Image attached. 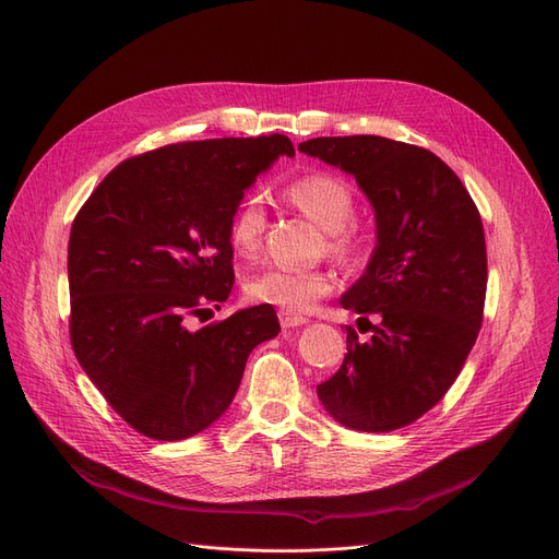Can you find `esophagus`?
I'll use <instances>...</instances> for the list:
<instances>
[{"mask_svg": "<svg viewBox=\"0 0 559 559\" xmlns=\"http://www.w3.org/2000/svg\"><path fill=\"white\" fill-rule=\"evenodd\" d=\"M278 320H281V326H283V329H295V326H301V324L308 322V320L304 318V314L289 312V310H281V312H278Z\"/></svg>", "mask_w": 559, "mask_h": 559, "instance_id": "esophagus-1", "label": "esophagus"}]
</instances>
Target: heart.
<instances>
[{
    "mask_svg": "<svg viewBox=\"0 0 559 559\" xmlns=\"http://www.w3.org/2000/svg\"><path fill=\"white\" fill-rule=\"evenodd\" d=\"M287 201L322 230H326V251L337 260L356 258L360 241L349 226L356 199L352 187L333 174H310L285 189ZM266 224L264 203L258 193L245 197L228 222V245L239 258H253L262 245ZM331 276L322 270H287L266 266L247 281V295L253 301L278 306L289 312H306L329 295Z\"/></svg>",
    "mask_w": 559,
    "mask_h": 559,
    "instance_id": "1",
    "label": "heart"
}]
</instances>
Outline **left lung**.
Instances as JSON below:
<instances>
[{
    "mask_svg": "<svg viewBox=\"0 0 559 559\" xmlns=\"http://www.w3.org/2000/svg\"><path fill=\"white\" fill-rule=\"evenodd\" d=\"M299 151L352 174L377 216L368 270L340 304L379 324L368 343L347 326L343 366L318 395L345 427H406L443 400L481 326L487 245L477 205L420 145L356 134L310 139Z\"/></svg>",
    "mask_w": 559,
    "mask_h": 559,
    "instance_id": "8db88e82",
    "label": "left lung"
}]
</instances>
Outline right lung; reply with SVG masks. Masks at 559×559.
Wrapping results in <instances>:
<instances>
[{
    "label": "right lung",
    "instance_id": "right-lung-1",
    "mask_svg": "<svg viewBox=\"0 0 559 559\" xmlns=\"http://www.w3.org/2000/svg\"><path fill=\"white\" fill-rule=\"evenodd\" d=\"M278 155H295L285 134L164 145L120 162L72 222V352L148 439L182 441L222 418L249 354L281 331L270 304L189 329L228 299V222Z\"/></svg>",
    "mask_w": 559,
    "mask_h": 559
}]
</instances>
